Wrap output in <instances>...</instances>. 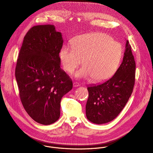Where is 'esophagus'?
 Wrapping results in <instances>:
<instances>
[{
    "instance_id": "34e87169",
    "label": "esophagus",
    "mask_w": 153,
    "mask_h": 153,
    "mask_svg": "<svg viewBox=\"0 0 153 153\" xmlns=\"http://www.w3.org/2000/svg\"><path fill=\"white\" fill-rule=\"evenodd\" d=\"M80 85L77 83V82H74L73 83V86L74 87H77V86H79Z\"/></svg>"
}]
</instances>
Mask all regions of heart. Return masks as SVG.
<instances>
[{"instance_id":"1","label":"heart","mask_w":153,"mask_h":153,"mask_svg":"<svg viewBox=\"0 0 153 153\" xmlns=\"http://www.w3.org/2000/svg\"><path fill=\"white\" fill-rule=\"evenodd\" d=\"M123 55V48L118 42L106 34L94 33L77 36L72 46L62 47L60 59L65 71L73 73L82 63L76 73L79 77H91L94 81L106 80L117 71Z\"/></svg>"}]
</instances>
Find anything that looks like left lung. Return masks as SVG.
<instances>
[{
    "label": "left lung",
    "instance_id": "1",
    "mask_svg": "<svg viewBox=\"0 0 153 153\" xmlns=\"http://www.w3.org/2000/svg\"><path fill=\"white\" fill-rule=\"evenodd\" d=\"M123 61L114 76L105 82L88 86L86 116L90 122L103 124L114 119L131 95L135 83L136 62L126 40Z\"/></svg>",
    "mask_w": 153,
    "mask_h": 153
}]
</instances>
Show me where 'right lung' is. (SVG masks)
<instances>
[{
    "label": "right lung",
    "mask_w": 153,
    "mask_h": 153,
    "mask_svg": "<svg viewBox=\"0 0 153 153\" xmlns=\"http://www.w3.org/2000/svg\"><path fill=\"white\" fill-rule=\"evenodd\" d=\"M63 42L54 25L34 26L25 36L17 60L20 100L28 114L42 125L59 119L61 99L73 88L72 80L60 68Z\"/></svg>",
    "instance_id": "1"
}]
</instances>
